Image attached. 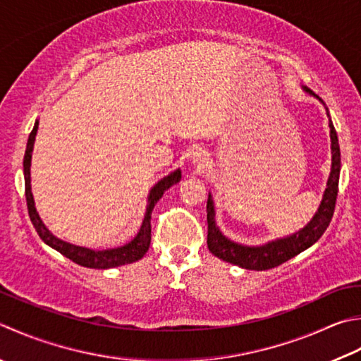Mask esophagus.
Returning <instances> with one entry per match:
<instances>
[{
	"mask_svg": "<svg viewBox=\"0 0 361 361\" xmlns=\"http://www.w3.org/2000/svg\"><path fill=\"white\" fill-rule=\"evenodd\" d=\"M209 159V154L207 150H203V148H195V150H192V153H190V162H192L194 166H207V162Z\"/></svg>",
	"mask_w": 361,
	"mask_h": 361,
	"instance_id": "obj_1",
	"label": "esophagus"
}]
</instances>
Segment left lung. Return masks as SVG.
<instances>
[{"mask_svg":"<svg viewBox=\"0 0 361 361\" xmlns=\"http://www.w3.org/2000/svg\"><path fill=\"white\" fill-rule=\"evenodd\" d=\"M303 92L308 95L317 98L324 108L327 111L329 117V128H330V148H331V167L330 175L327 180V188L324 190L322 200L317 207V211L307 222L305 227L294 231L293 235H288L283 238L272 239L261 245H245L241 243L231 241L217 227L216 222V207L211 192L208 194V203H207V221H208V249L214 257L227 261L230 264H235L243 267V269L249 271H267L272 267H277L280 264L286 263L288 259L299 255L300 252L307 250L312 247L317 239H319L324 231L327 230L329 224L334 217L336 195H338V183H340V172H341V153H340V144H338V136L335 131V126L331 123V118L329 114V109L326 103H324L319 97L314 95L312 90L307 87H302Z\"/></svg>","mask_w":361,"mask_h":361,"instance_id":"obj_1","label":"left lung"}]
</instances>
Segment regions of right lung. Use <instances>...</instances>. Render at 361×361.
<instances>
[{"label":"right lung","instance_id":"right-lung-1","mask_svg":"<svg viewBox=\"0 0 361 361\" xmlns=\"http://www.w3.org/2000/svg\"><path fill=\"white\" fill-rule=\"evenodd\" d=\"M37 128H39V120H35L34 128L30 134V137H27V144H26V152H25V159H23V175H25V194H26V203H27V213H30L31 222L42 241L51 247V249L62 253L63 257L72 259L73 263L84 267H90V269H111V267L131 264L134 261L142 258L147 253L148 247H150V241H152V224H150L152 211L154 208V204L159 202L162 194L181 180L180 169H176V171L166 175L164 178H161L158 183H154V186L150 189V192L147 195V207H145L142 224H140L137 235L134 236L130 243H126L120 247H114V249H104V250H94V249H89V247L75 245L72 243L62 241V239H59L58 236H54L53 233L47 228V225L40 219L37 209H35L34 195L31 190V159H32L35 136H37Z\"/></svg>","mask_w":361,"mask_h":361}]
</instances>
